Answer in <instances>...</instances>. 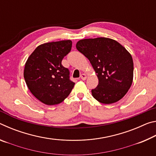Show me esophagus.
<instances>
[{
    "label": "esophagus",
    "mask_w": 156,
    "mask_h": 156,
    "mask_svg": "<svg viewBox=\"0 0 156 156\" xmlns=\"http://www.w3.org/2000/svg\"><path fill=\"white\" fill-rule=\"evenodd\" d=\"M80 78L83 80H85L87 79V75L84 74V73H82L81 76H80Z\"/></svg>",
    "instance_id": "1"
}]
</instances>
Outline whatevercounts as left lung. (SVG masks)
<instances>
[{"label": "left lung", "instance_id": "1", "mask_svg": "<svg viewBox=\"0 0 156 156\" xmlns=\"http://www.w3.org/2000/svg\"><path fill=\"white\" fill-rule=\"evenodd\" d=\"M76 49L87 58L98 78L92 96L103 104L118 102L131 87L133 78L131 55L122 44L113 39H83Z\"/></svg>", "mask_w": 156, "mask_h": 156}]
</instances>
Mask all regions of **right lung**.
<instances>
[{
    "instance_id": "obj_1",
    "label": "right lung",
    "mask_w": 156,
    "mask_h": 156,
    "mask_svg": "<svg viewBox=\"0 0 156 156\" xmlns=\"http://www.w3.org/2000/svg\"><path fill=\"white\" fill-rule=\"evenodd\" d=\"M72 46L70 40L42 44L25 63L24 78L27 87L44 104L60 103L74 87L75 83L69 79V71L61 63Z\"/></svg>"
}]
</instances>
